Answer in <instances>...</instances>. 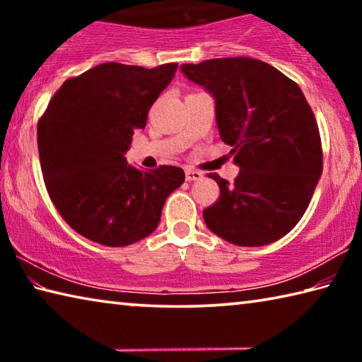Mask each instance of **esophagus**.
Returning <instances> with one entry per match:
<instances>
[{"instance_id": "esophagus-1", "label": "esophagus", "mask_w": 362, "mask_h": 362, "mask_svg": "<svg viewBox=\"0 0 362 362\" xmlns=\"http://www.w3.org/2000/svg\"><path fill=\"white\" fill-rule=\"evenodd\" d=\"M185 177H187L188 182H194V180H201V179H203V174H201L199 170L187 169V170H185Z\"/></svg>"}]
</instances>
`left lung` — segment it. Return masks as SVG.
I'll return each mask as SVG.
<instances>
[{"label": "left lung", "instance_id": "8db88e82", "mask_svg": "<svg viewBox=\"0 0 362 362\" xmlns=\"http://www.w3.org/2000/svg\"><path fill=\"white\" fill-rule=\"evenodd\" d=\"M183 75L216 100L220 139L240 174L203 212L212 233L235 246L257 247L287 235L308 207L322 173L315 115L297 83L249 57L183 64Z\"/></svg>", "mask_w": 362, "mask_h": 362}]
</instances>
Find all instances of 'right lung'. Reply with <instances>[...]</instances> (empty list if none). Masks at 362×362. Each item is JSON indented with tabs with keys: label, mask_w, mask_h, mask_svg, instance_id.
<instances>
[{
	"label": "right lung",
	"mask_w": 362,
	"mask_h": 362,
	"mask_svg": "<svg viewBox=\"0 0 362 362\" xmlns=\"http://www.w3.org/2000/svg\"><path fill=\"white\" fill-rule=\"evenodd\" d=\"M177 64H100L60 86L38 122L42 177L60 216L88 240L129 246L156 230L168 196L185 180L175 166L127 164L134 131L168 88Z\"/></svg>",
	"instance_id": "1"
}]
</instances>
